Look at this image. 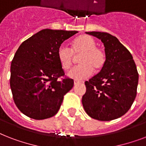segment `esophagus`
I'll use <instances>...</instances> for the list:
<instances>
[{
	"label": "esophagus",
	"instance_id": "obj_1",
	"mask_svg": "<svg viewBox=\"0 0 146 146\" xmlns=\"http://www.w3.org/2000/svg\"><path fill=\"white\" fill-rule=\"evenodd\" d=\"M80 82H79V81H74V86H76V85L80 84Z\"/></svg>",
	"mask_w": 146,
	"mask_h": 146
}]
</instances>
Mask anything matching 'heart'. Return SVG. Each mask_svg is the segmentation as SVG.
<instances>
[{"label": "heart", "mask_w": 146, "mask_h": 146, "mask_svg": "<svg viewBox=\"0 0 146 146\" xmlns=\"http://www.w3.org/2000/svg\"><path fill=\"white\" fill-rule=\"evenodd\" d=\"M74 54H80V65L74 66L67 73V76L73 80H82L89 78L93 69L98 70L105 63V54L96 47L93 38L87 35H81L73 42L72 48L66 44H61L57 50V58L64 70L70 67Z\"/></svg>", "instance_id": "1"}]
</instances>
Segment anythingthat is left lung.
<instances>
[{
	"mask_svg": "<svg viewBox=\"0 0 146 146\" xmlns=\"http://www.w3.org/2000/svg\"><path fill=\"white\" fill-rule=\"evenodd\" d=\"M86 33L104 44L105 63L99 73L85 82L82 106L96 120H115L129 111L136 98L139 81L136 64L115 36L101 32Z\"/></svg>",
	"mask_w": 146,
	"mask_h": 146,
	"instance_id": "8db88e82",
	"label": "left lung"
}]
</instances>
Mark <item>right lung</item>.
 Here are the masks:
<instances>
[{"mask_svg":"<svg viewBox=\"0 0 146 146\" xmlns=\"http://www.w3.org/2000/svg\"><path fill=\"white\" fill-rule=\"evenodd\" d=\"M77 31L45 29L20 44L10 66V85L13 101L22 113L35 120L54 116L64 96L73 87L65 78L57 58L61 44Z\"/></svg>","mask_w":146,"mask_h":146,"instance_id":"1","label":"right lung"}]
</instances>
